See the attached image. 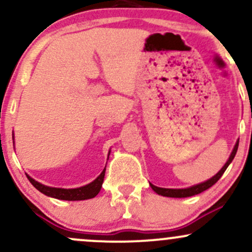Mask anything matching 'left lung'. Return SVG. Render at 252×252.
<instances>
[{
  "label": "left lung",
  "instance_id": "8db88e82",
  "mask_svg": "<svg viewBox=\"0 0 252 252\" xmlns=\"http://www.w3.org/2000/svg\"><path fill=\"white\" fill-rule=\"evenodd\" d=\"M238 143H239V141H237L235 148H233L232 153H231L230 158H228V160L226 161V163L224 164V167H222V168L219 170V172L217 173L215 176H212V178H211L210 180H207V181H205V182H201V184H199V185H194V186L189 187V189H161V187L154 186V185H152V184H150V187H152V189H154L155 192L158 193V194L163 195V196H169V198H187V196H192V195L199 194V193L204 192V190L209 189L210 187H212L213 185H215L216 182L221 178V175L224 174V172H225V170H226V168L228 167V164L232 162L233 158H235V155H236V153H237V149H238Z\"/></svg>",
  "mask_w": 252,
  "mask_h": 252
}]
</instances>
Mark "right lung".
<instances>
[{
  "mask_svg": "<svg viewBox=\"0 0 252 252\" xmlns=\"http://www.w3.org/2000/svg\"><path fill=\"white\" fill-rule=\"evenodd\" d=\"M104 175H105V168L100 175L98 176L96 180H94L91 184L86 185V186L79 187V189H54V187H48L45 186V185L40 184L32 179L31 176L27 175L28 180L31 181V184L33 185L34 187L37 190L43 193L45 195L52 196V198L56 199H60V200H70V201H76V200H86V199H91L94 198L98 193H99L100 189H102V185L104 181Z\"/></svg>",
  "mask_w": 252,
  "mask_h": 252,
  "instance_id": "right-lung-1",
  "label": "right lung"
}]
</instances>
